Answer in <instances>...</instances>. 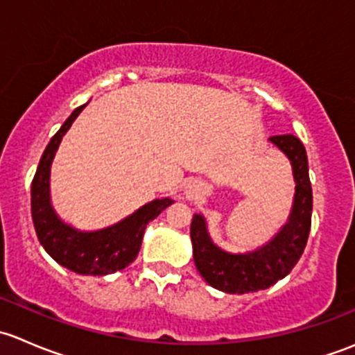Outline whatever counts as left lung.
Segmentation results:
<instances>
[{"label": "left lung", "mask_w": 355, "mask_h": 355, "mask_svg": "<svg viewBox=\"0 0 355 355\" xmlns=\"http://www.w3.org/2000/svg\"><path fill=\"white\" fill-rule=\"evenodd\" d=\"M288 156L295 178V200L288 223L268 245L249 254H228L211 242L206 223L194 214L191 239L196 268L211 287L227 293H249L264 290L285 278L306 249L313 214V189L307 155L295 135L270 137Z\"/></svg>", "instance_id": "8db88e82"}]
</instances>
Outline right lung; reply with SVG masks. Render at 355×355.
<instances>
[{
  "instance_id": "add662e5",
  "label": "right lung",
  "mask_w": 355,
  "mask_h": 355,
  "mask_svg": "<svg viewBox=\"0 0 355 355\" xmlns=\"http://www.w3.org/2000/svg\"><path fill=\"white\" fill-rule=\"evenodd\" d=\"M84 108L85 105L78 106L46 146L32 180L31 211L39 242L56 263L78 275L103 277L123 270L137 257L148 223L173 200H153L120 223L98 232L73 230L58 220L49 202V166L62 137Z\"/></svg>"
}]
</instances>
